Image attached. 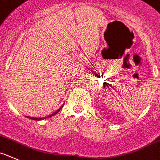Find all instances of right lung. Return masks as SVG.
<instances>
[{"label":"right lung","mask_w":160,"mask_h":160,"mask_svg":"<svg viewBox=\"0 0 160 160\" xmlns=\"http://www.w3.org/2000/svg\"><path fill=\"white\" fill-rule=\"evenodd\" d=\"M63 107V106H62ZM62 107H60V108L58 109V110L57 111V112H53L52 114H51V115H49V116H45V117H43V118H34V117H30V116H26L27 118H28V119H33V120H37V121H39V120H43V119H48V118H50V117H52V116H55L56 114H57V113H58L59 112H60V110L61 108H62Z\"/></svg>","instance_id":"obj_1"}]
</instances>
